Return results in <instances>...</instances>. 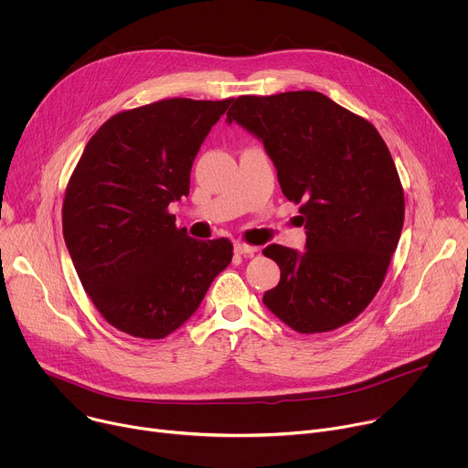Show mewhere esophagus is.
Returning a JSON list of instances; mask_svg holds the SVG:
<instances>
[{"label": "esophagus", "mask_w": 468, "mask_h": 468, "mask_svg": "<svg viewBox=\"0 0 468 468\" xmlns=\"http://www.w3.org/2000/svg\"><path fill=\"white\" fill-rule=\"evenodd\" d=\"M257 246H250V244H244V242H237L235 244V253L237 255H253L257 253Z\"/></svg>", "instance_id": "esophagus-1"}]
</instances>
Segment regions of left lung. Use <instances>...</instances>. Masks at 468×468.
I'll use <instances>...</instances> for the list:
<instances>
[{
  "instance_id": "obj_1",
  "label": "left lung",
  "mask_w": 468,
  "mask_h": 468,
  "mask_svg": "<svg viewBox=\"0 0 468 468\" xmlns=\"http://www.w3.org/2000/svg\"><path fill=\"white\" fill-rule=\"evenodd\" d=\"M226 122L262 143L307 229L303 251L262 250L282 271L262 303L298 333L348 324L379 291L404 228L402 183L378 129L314 90L240 96Z\"/></svg>"
}]
</instances>
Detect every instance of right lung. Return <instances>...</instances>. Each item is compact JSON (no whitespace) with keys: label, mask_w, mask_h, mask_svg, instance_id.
I'll return each mask as SVG.
<instances>
[{"label":"right lung","mask_w":468,"mask_h":468,"mask_svg":"<svg viewBox=\"0 0 468 468\" xmlns=\"http://www.w3.org/2000/svg\"><path fill=\"white\" fill-rule=\"evenodd\" d=\"M229 103L172 98L114 114L66 186L62 235L76 272L101 316L133 337L181 327L231 262L228 239H190L168 213Z\"/></svg>","instance_id":"right-lung-1"}]
</instances>
